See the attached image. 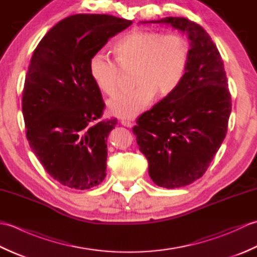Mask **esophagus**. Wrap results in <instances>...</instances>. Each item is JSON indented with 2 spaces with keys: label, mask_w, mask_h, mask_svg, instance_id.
Wrapping results in <instances>:
<instances>
[{
  "label": "esophagus",
  "mask_w": 257,
  "mask_h": 257,
  "mask_svg": "<svg viewBox=\"0 0 257 257\" xmlns=\"http://www.w3.org/2000/svg\"><path fill=\"white\" fill-rule=\"evenodd\" d=\"M121 124L124 125V127H128V128H132L134 125V122L129 121V120H121Z\"/></svg>",
  "instance_id": "obj_1"
}]
</instances>
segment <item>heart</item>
Masks as SVG:
<instances>
[{
	"label": "heart",
	"mask_w": 257,
	"mask_h": 257,
	"mask_svg": "<svg viewBox=\"0 0 257 257\" xmlns=\"http://www.w3.org/2000/svg\"><path fill=\"white\" fill-rule=\"evenodd\" d=\"M117 61L106 53L91 55L88 69L91 79L108 96L116 94L121 80V68L135 67L137 87L119 92L108 101V109L120 118H134L148 107L157 94L170 96L183 81L190 63V44L178 33L136 30L114 45Z\"/></svg>",
	"instance_id": "1"
}]
</instances>
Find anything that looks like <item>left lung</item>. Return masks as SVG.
<instances>
[{
	"label": "left lung",
	"instance_id": "obj_1",
	"mask_svg": "<svg viewBox=\"0 0 257 257\" xmlns=\"http://www.w3.org/2000/svg\"><path fill=\"white\" fill-rule=\"evenodd\" d=\"M144 23L170 24L190 40L181 85L140 114L133 128L152 181L181 188L203 176L226 136L232 101L224 65L210 35L194 22L169 16Z\"/></svg>",
	"mask_w": 257,
	"mask_h": 257
}]
</instances>
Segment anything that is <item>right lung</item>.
Returning a JSON list of instances; mask_svg holds the SVG:
<instances>
[{"mask_svg": "<svg viewBox=\"0 0 257 257\" xmlns=\"http://www.w3.org/2000/svg\"><path fill=\"white\" fill-rule=\"evenodd\" d=\"M133 22L108 14H75L52 27L27 70L22 111L26 138L59 183L86 190L106 177L107 137L117 119H101L105 102L88 63Z\"/></svg>", "mask_w": 257, "mask_h": 257, "instance_id": "1", "label": "right lung"}]
</instances>
